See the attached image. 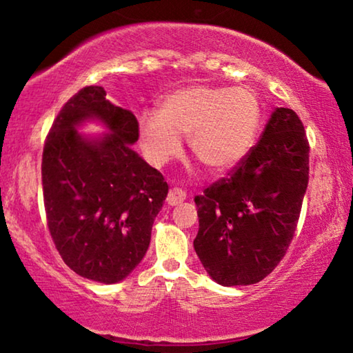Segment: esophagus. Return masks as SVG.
<instances>
[{"mask_svg": "<svg viewBox=\"0 0 353 353\" xmlns=\"http://www.w3.org/2000/svg\"><path fill=\"white\" fill-rule=\"evenodd\" d=\"M185 199H186L185 191L178 190V188H173V190L168 191V194H167V204L172 205V207L181 204V202Z\"/></svg>", "mask_w": 353, "mask_h": 353, "instance_id": "34e87169", "label": "esophagus"}]
</instances>
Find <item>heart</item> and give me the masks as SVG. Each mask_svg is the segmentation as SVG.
Instances as JSON below:
<instances>
[{
	"label": "heart",
	"instance_id": "obj_1",
	"mask_svg": "<svg viewBox=\"0 0 353 353\" xmlns=\"http://www.w3.org/2000/svg\"><path fill=\"white\" fill-rule=\"evenodd\" d=\"M262 110L249 88L188 86L162 101L159 114L139 119V141L148 161L161 167L190 137L194 156L212 170L238 165L257 138Z\"/></svg>",
	"mask_w": 353,
	"mask_h": 353
}]
</instances>
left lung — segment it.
<instances>
[{
  "label": "left lung",
  "mask_w": 353,
  "mask_h": 353,
  "mask_svg": "<svg viewBox=\"0 0 353 353\" xmlns=\"http://www.w3.org/2000/svg\"><path fill=\"white\" fill-rule=\"evenodd\" d=\"M308 151L299 115L276 108L248 156L194 197L199 216L194 250L214 281L255 284L281 262L307 191Z\"/></svg>",
  "instance_id": "left-lung-1"
}]
</instances>
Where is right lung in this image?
<instances>
[{"instance_id": "right-lung-1", "label": "right lung", "mask_w": 353, "mask_h": 353, "mask_svg": "<svg viewBox=\"0 0 353 353\" xmlns=\"http://www.w3.org/2000/svg\"><path fill=\"white\" fill-rule=\"evenodd\" d=\"M96 118L110 130L90 139L76 132ZM138 120L85 86L57 114L43 148L41 181L48 228L62 260L80 276L112 284L141 262L168 185L130 144Z\"/></svg>"}]
</instances>
